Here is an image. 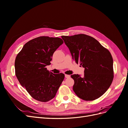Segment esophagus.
Wrapping results in <instances>:
<instances>
[{
	"label": "esophagus",
	"mask_w": 128,
	"mask_h": 128,
	"mask_svg": "<svg viewBox=\"0 0 128 128\" xmlns=\"http://www.w3.org/2000/svg\"><path fill=\"white\" fill-rule=\"evenodd\" d=\"M70 77V75H66V74L65 75V77H66V78H69V77Z\"/></svg>",
	"instance_id": "34e87169"
}]
</instances>
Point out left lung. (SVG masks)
I'll use <instances>...</instances> for the list:
<instances>
[{"mask_svg": "<svg viewBox=\"0 0 128 128\" xmlns=\"http://www.w3.org/2000/svg\"><path fill=\"white\" fill-rule=\"evenodd\" d=\"M72 59L85 68L84 75H71L73 90L80 99L94 100L106 92L114 78L110 53L95 38L84 34L62 36Z\"/></svg>", "mask_w": 128, "mask_h": 128, "instance_id": "left-lung-1", "label": "left lung"}]
</instances>
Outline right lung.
<instances>
[{"instance_id":"add662e5","label":"right lung","mask_w":128,"mask_h":128,"mask_svg":"<svg viewBox=\"0 0 128 128\" xmlns=\"http://www.w3.org/2000/svg\"><path fill=\"white\" fill-rule=\"evenodd\" d=\"M64 43L58 37L40 36L29 41L18 53L15 70L18 80L32 97L47 102L55 97L64 75L55 74L46 68L54 52Z\"/></svg>"}]
</instances>
